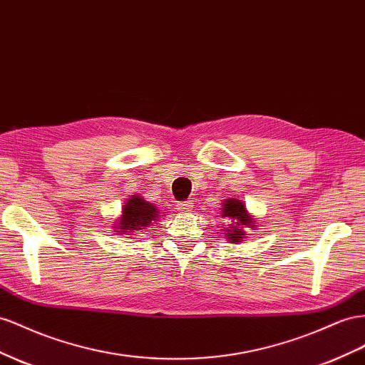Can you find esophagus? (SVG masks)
I'll return each mask as SVG.
<instances>
[{
	"label": "esophagus",
	"mask_w": 365,
	"mask_h": 365,
	"mask_svg": "<svg viewBox=\"0 0 365 365\" xmlns=\"http://www.w3.org/2000/svg\"><path fill=\"white\" fill-rule=\"evenodd\" d=\"M192 207H193L192 201H182V202H178V205H176V209H178L180 212H190Z\"/></svg>",
	"instance_id": "1"
}]
</instances>
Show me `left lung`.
I'll return each instance as SVG.
<instances>
[{
    "label": "left lung",
    "instance_id": "left-lung-1",
    "mask_svg": "<svg viewBox=\"0 0 365 365\" xmlns=\"http://www.w3.org/2000/svg\"><path fill=\"white\" fill-rule=\"evenodd\" d=\"M222 218H227L232 221L229 225L227 240L233 244L241 242L245 238V230L244 229H252L255 227V220L249 215L247 209H245V204L241 200L229 198L222 202L221 209Z\"/></svg>",
    "mask_w": 365,
    "mask_h": 365
}]
</instances>
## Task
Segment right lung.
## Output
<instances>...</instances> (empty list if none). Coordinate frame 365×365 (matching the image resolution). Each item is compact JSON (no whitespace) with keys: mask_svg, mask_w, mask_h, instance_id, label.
I'll return each mask as SVG.
<instances>
[{"mask_svg":"<svg viewBox=\"0 0 365 365\" xmlns=\"http://www.w3.org/2000/svg\"><path fill=\"white\" fill-rule=\"evenodd\" d=\"M160 216L156 205L147 202L143 196L133 195L123 205L121 218L115 222V232L120 235H133L136 230L147 229ZM129 238V236H127Z\"/></svg>","mask_w":365,"mask_h":365,"instance_id":"right-lung-1","label":"right lung"}]
</instances>
